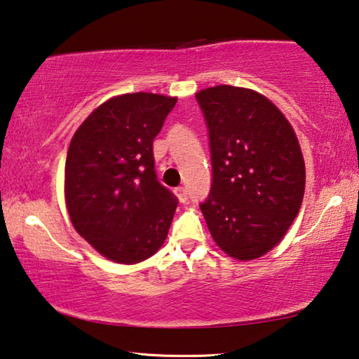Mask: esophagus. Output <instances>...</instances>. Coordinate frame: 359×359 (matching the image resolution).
<instances>
[{
    "label": "esophagus",
    "instance_id": "esophagus-1",
    "mask_svg": "<svg viewBox=\"0 0 359 359\" xmlns=\"http://www.w3.org/2000/svg\"><path fill=\"white\" fill-rule=\"evenodd\" d=\"M175 194H176V197L180 198V202H181V203H186V202H187V198H189V197H187V189H186V187H183V186H181V187H176V189H175Z\"/></svg>",
    "mask_w": 359,
    "mask_h": 359
}]
</instances>
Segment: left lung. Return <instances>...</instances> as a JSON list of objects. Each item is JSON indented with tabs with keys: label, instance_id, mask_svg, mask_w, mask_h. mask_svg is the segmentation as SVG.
Segmentation results:
<instances>
[{
	"label": "left lung",
	"instance_id": "left-lung-1",
	"mask_svg": "<svg viewBox=\"0 0 359 359\" xmlns=\"http://www.w3.org/2000/svg\"><path fill=\"white\" fill-rule=\"evenodd\" d=\"M196 97L212 168L200 210L225 254L259 259L279 244L303 203L306 168L298 138L278 107L257 91L221 85Z\"/></svg>",
	"mask_w": 359,
	"mask_h": 359
}]
</instances>
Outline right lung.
Returning a JSON list of instances; mask_svg holds the SVG:
<instances>
[{
  "label": "right lung",
  "instance_id": "right-lung-1",
  "mask_svg": "<svg viewBox=\"0 0 359 359\" xmlns=\"http://www.w3.org/2000/svg\"><path fill=\"white\" fill-rule=\"evenodd\" d=\"M176 97L132 93L99 105L75 132L65 167L69 216L107 259L134 265L163 244L178 198L157 181L153 140Z\"/></svg>",
  "mask_w": 359,
  "mask_h": 359
}]
</instances>
